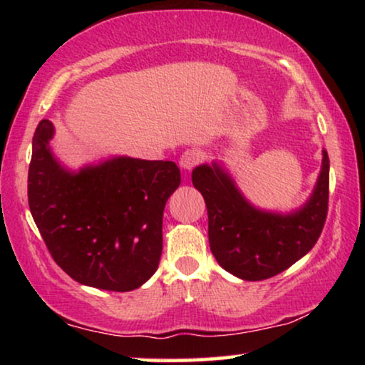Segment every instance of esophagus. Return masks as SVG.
<instances>
[{"label": "esophagus", "mask_w": 365, "mask_h": 365, "mask_svg": "<svg viewBox=\"0 0 365 365\" xmlns=\"http://www.w3.org/2000/svg\"><path fill=\"white\" fill-rule=\"evenodd\" d=\"M204 159L202 153L199 151V149H187V151H184L181 154V158H179V164H181V168L186 169V171H191L192 168H196L199 163H201Z\"/></svg>", "instance_id": "34e87169"}]
</instances>
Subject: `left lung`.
Masks as SVG:
<instances>
[{
  "instance_id": "1",
  "label": "left lung",
  "mask_w": 365,
  "mask_h": 365,
  "mask_svg": "<svg viewBox=\"0 0 365 365\" xmlns=\"http://www.w3.org/2000/svg\"><path fill=\"white\" fill-rule=\"evenodd\" d=\"M192 184L207 207L209 246L227 272L244 281L277 276L311 251L321 236L329 207V156L312 197L301 211L279 216L252 207L217 166H199Z\"/></svg>"
}]
</instances>
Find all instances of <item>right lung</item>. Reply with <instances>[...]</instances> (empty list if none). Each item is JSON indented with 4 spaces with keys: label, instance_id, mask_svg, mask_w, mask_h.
<instances>
[{
    "label": "right lung",
    "instance_id": "1",
    "mask_svg": "<svg viewBox=\"0 0 365 365\" xmlns=\"http://www.w3.org/2000/svg\"><path fill=\"white\" fill-rule=\"evenodd\" d=\"M53 124L33 136L28 202L54 262L74 281L114 292L133 291L156 272L163 212L181 184L173 161L116 158L71 174L51 156Z\"/></svg>",
    "mask_w": 365,
    "mask_h": 365
}]
</instances>
